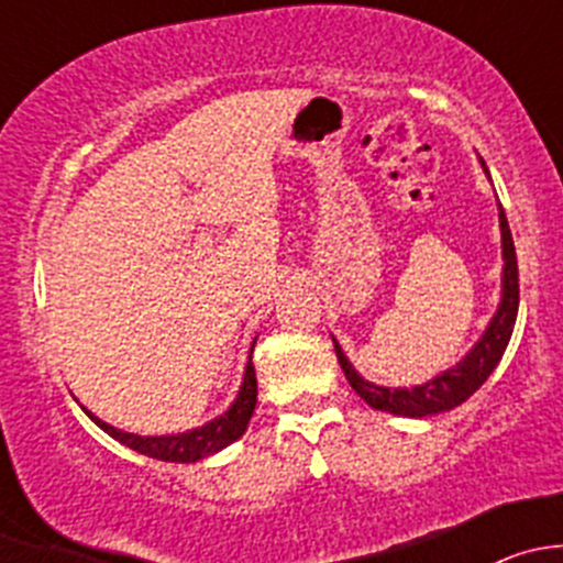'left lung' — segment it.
<instances>
[{
  "label": "left lung",
  "mask_w": 563,
  "mask_h": 563,
  "mask_svg": "<svg viewBox=\"0 0 563 563\" xmlns=\"http://www.w3.org/2000/svg\"><path fill=\"white\" fill-rule=\"evenodd\" d=\"M482 172L490 179L485 161L479 157ZM498 225H501V302H498L496 313H493L490 323L485 327L482 338L476 340L468 349V354L463 360L455 362L446 371L435 373L430 382L413 384V387H382V384L367 382L365 376L356 373V367L351 365V360L345 356V351L340 349L338 340L332 338L334 354H338L340 367L345 373V382L351 384V389L362 397L371 408L384 413H395V417H435V413H444L457 408L460 402L468 400L482 384L487 382L496 365L501 362L504 351H507L509 338H512L515 318H518V305H520V286H518V255H515V242L512 231H509L507 214H504L501 203H498Z\"/></svg>",
  "instance_id": "8db88e82"
}]
</instances>
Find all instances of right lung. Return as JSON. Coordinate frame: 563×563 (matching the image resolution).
Returning a JSON list of instances; mask_svg holds the SVG:
<instances>
[{
  "mask_svg": "<svg viewBox=\"0 0 563 563\" xmlns=\"http://www.w3.org/2000/svg\"><path fill=\"white\" fill-rule=\"evenodd\" d=\"M253 345H250L245 376H242V387L236 391L234 402H231L220 417L203 422L201 428L181 430V433H166V435L124 433V430L113 428V424H108L100 417H95V413L87 411L84 406L81 408L84 413H87V417L103 430V433L111 435V439H117L119 444L135 450L139 455L166 460V463H196V460L214 455V452L225 450V446L234 444L236 439L245 435L250 417H253L255 411V400H258V384H255V367H253Z\"/></svg>",
  "mask_w": 563,
  "mask_h": 563,
  "instance_id": "right-lung-1",
  "label": "right lung"
}]
</instances>
